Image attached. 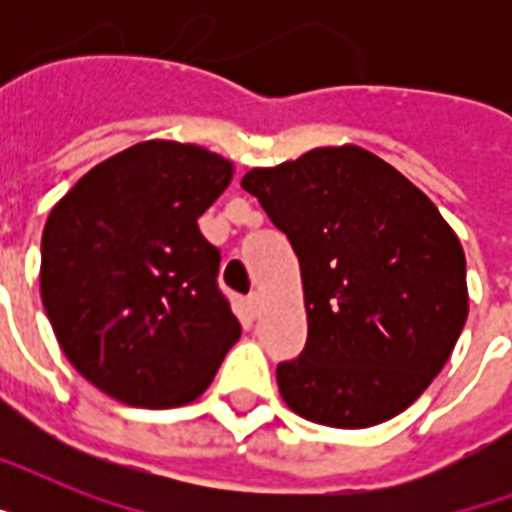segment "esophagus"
<instances>
[{
	"mask_svg": "<svg viewBox=\"0 0 512 512\" xmlns=\"http://www.w3.org/2000/svg\"><path fill=\"white\" fill-rule=\"evenodd\" d=\"M247 305L252 316H260V308H263V297H260V292H252V295L247 297Z\"/></svg>",
	"mask_w": 512,
	"mask_h": 512,
	"instance_id": "obj_1",
	"label": "esophagus"
}]
</instances>
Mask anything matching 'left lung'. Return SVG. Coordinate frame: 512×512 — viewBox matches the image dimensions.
<instances>
[{
    "label": "left lung",
    "mask_w": 512,
    "mask_h": 512,
    "mask_svg": "<svg viewBox=\"0 0 512 512\" xmlns=\"http://www.w3.org/2000/svg\"><path fill=\"white\" fill-rule=\"evenodd\" d=\"M241 188L300 260L303 353L276 366L287 406L329 428H372L428 388L468 319L465 252L436 204L364 148H316Z\"/></svg>",
    "instance_id": "obj_1"
}]
</instances>
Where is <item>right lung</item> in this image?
<instances>
[{"label":"right lung","instance_id":"right-lung-1","mask_svg":"<svg viewBox=\"0 0 512 512\" xmlns=\"http://www.w3.org/2000/svg\"><path fill=\"white\" fill-rule=\"evenodd\" d=\"M231 175L223 156L148 140L87 172L47 217L44 311L76 372L108 396L188 404L239 340L220 249L196 223Z\"/></svg>","mask_w":512,"mask_h":512}]
</instances>
